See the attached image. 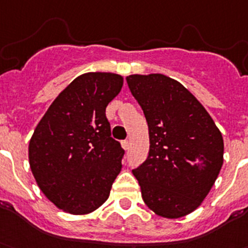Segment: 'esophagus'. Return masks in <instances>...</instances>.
I'll return each instance as SVG.
<instances>
[{
	"label": "esophagus",
	"mask_w": 248,
	"mask_h": 248,
	"mask_svg": "<svg viewBox=\"0 0 248 248\" xmlns=\"http://www.w3.org/2000/svg\"><path fill=\"white\" fill-rule=\"evenodd\" d=\"M121 145L124 150H128V147H130V142H128V140H124V141L121 142Z\"/></svg>",
	"instance_id": "obj_1"
}]
</instances>
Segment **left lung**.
<instances>
[{"instance_id":"left-lung-1","label":"left lung","mask_w":248,"mask_h":248,"mask_svg":"<svg viewBox=\"0 0 248 248\" xmlns=\"http://www.w3.org/2000/svg\"><path fill=\"white\" fill-rule=\"evenodd\" d=\"M150 135L143 163L132 170L142 199L158 216L178 218L199 207L223 163L222 135L197 98L161 73L126 77Z\"/></svg>"}]
</instances>
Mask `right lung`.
Listing matches in <instances>:
<instances>
[{"label":"right lung","mask_w":248,"mask_h":248,"mask_svg":"<svg viewBox=\"0 0 248 248\" xmlns=\"http://www.w3.org/2000/svg\"><path fill=\"white\" fill-rule=\"evenodd\" d=\"M120 75L90 72L57 96L33 132L32 173L59 208L90 214L108 199L124 150L111 137L106 107L121 91Z\"/></svg>","instance_id":"add662e5"}]
</instances>
